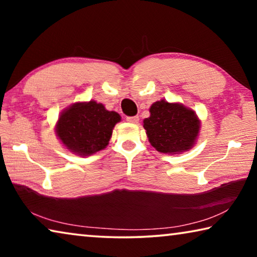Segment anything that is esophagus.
I'll return each instance as SVG.
<instances>
[{
	"label": "esophagus",
	"mask_w": 257,
	"mask_h": 257,
	"mask_svg": "<svg viewBox=\"0 0 257 257\" xmlns=\"http://www.w3.org/2000/svg\"><path fill=\"white\" fill-rule=\"evenodd\" d=\"M127 121H128L129 123H134V124H136V123H138L139 118H138V116H128V118H127Z\"/></svg>",
	"instance_id": "1"
}]
</instances>
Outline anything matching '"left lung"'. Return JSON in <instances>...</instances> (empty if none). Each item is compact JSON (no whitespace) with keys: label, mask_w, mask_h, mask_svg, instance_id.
<instances>
[{"label":"left lung","mask_w":257,"mask_h":257,"mask_svg":"<svg viewBox=\"0 0 257 257\" xmlns=\"http://www.w3.org/2000/svg\"><path fill=\"white\" fill-rule=\"evenodd\" d=\"M151 115L143 121L150 144L164 154H181L196 144L201 120L181 103L161 99L150 107Z\"/></svg>","instance_id":"obj_1"}]
</instances>
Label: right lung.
<instances>
[{
  "instance_id": "right-lung-1",
  "label": "right lung",
  "mask_w": 257,
  "mask_h": 257,
  "mask_svg": "<svg viewBox=\"0 0 257 257\" xmlns=\"http://www.w3.org/2000/svg\"><path fill=\"white\" fill-rule=\"evenodd\" d=\"M121 116L96 101L76 102L60 113L55 123L59 141L72 154L89 156L105 149Z\"/></svg>"
}]
</instances>
